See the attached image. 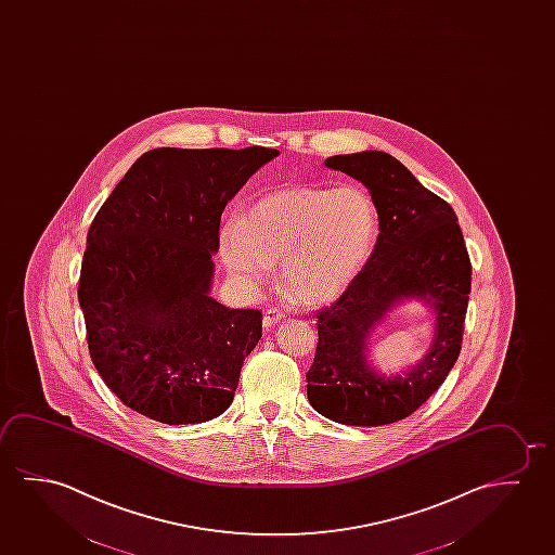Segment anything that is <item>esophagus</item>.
Instances as JSON below:
<instances>
[{
	"label": "esophagus",
	"mask_w": 555,
	"mask_h": 555,
	"mask_svg": "<svg viewBox=\"0 0 555 555\" xmlns=\"http://www.w3.org/2000/svg\"><path fill=\"white\" fill-rule=\"evenodd\" d=\"M281 321H284V313L279 309H267L266 314H263V326L267 330L273 328L274 324Z\"/></svg>",
	"instance_id": "esophagus-1"
}]
</instances>
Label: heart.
<instances>
[{"mask_svg": "<svg viewBox=\"0 0 555 555\" xmlns=\"http://www.w3.org/2000/svg\"><path fill=\"white\" fill-rule=\"evenodd\" d=\"M378 233V208L361 186H282L223 225L219 257L246 294L271 276L281 257L282 288L304 306H322L357 281Z\"/></svg>", "mask_w": 555, "mask_h": 555, "instance_id": "heart-1", "label": "heart"}]
</instances>
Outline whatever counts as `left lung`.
I'll list each match as a JSON object with an SVG mask.
<instances>
[{
  "label": "left lung",
  "mask_w": 555,
  "mask_h": 555,
  "mask_svg": "<svg viewBox=\"0 0 555 555\" xmlns=\"http://www.w3.org/2000/svg\"><path fill=\"white\" fill-rule=\"evenodd\" d=\"M324 166L369 189L379 234L357 281L317 314L319 346L307 372V399L332 422L386 426L420 409L459 359L472 263L454 209L391 154H338ZM406 300L433 311L435 336L416 365L387 377L371 362V338Z\"/></svg>",
  "instance_id": "1"
}]
</instances>
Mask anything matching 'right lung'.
Here are the masks:
<instances>
[{
  "label": "right lung",
  "instance_id": "obj_1",
  "mask_svg": "<svg viewBox=\"0 0 555 555\" xmlns=\"http://www.w3.org/2000/svg\"><path fill=\"white\" fill-rule=\"evenodd\" d=\"M266 146L154 149L89 227L80 301L91 361L126 406L169 426L223 414L261 313L211 298L219 221Z\"/></svg>",
  "mask_w": 555,
  "mask_h": 555
}]
</instances>
